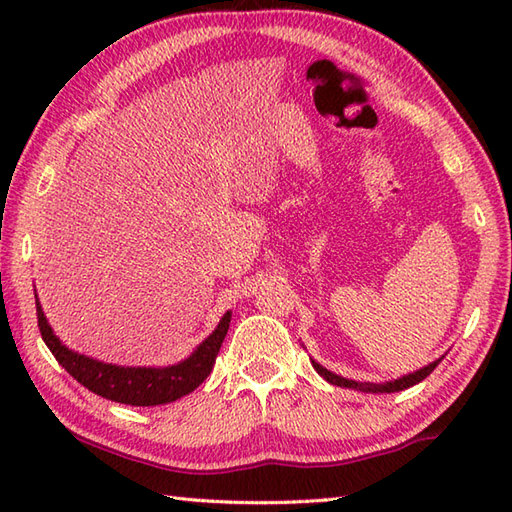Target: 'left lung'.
I'll use <instances>...</instances> for the list:
<instances>
[{"label": "left lung", "instance_id": "obj_1", "mask_svg": "<svg viewBox=\"0 0 512 512\" xmlns=\"http://www.w3.org/2000/svg\"><path fill=\"white\" fill-rule=\"evenodd\" d=\"M440 361H442V358H438V361L429 363L427 367L418 369V372L407 374V376H402V378H396V380H391V383H383V385H376V383H356V380H347V378H343V376L332 374L330 369H325V367L319 365L317 361H312V365H314V369H317V372H319L325 380H328V383H332V385L352 387V389H361V391H374V394H391V391H402V389H407V387L418 385L420 380L427 378V376L433 372V369L438 367Z\"/></svg>", "mask_w": 512, "mask_h": 512}]
</instances>
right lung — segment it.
Here are the masks:
<instances>
[{
	"mask_svg": "<svg viewBox=\"0 0 512 512\" xmlns=\"http://www.w3.org/2000/svg\"><path fill=\"white\" fill-rule=\"evenodd\" d=\"M35 303L41 339L48 345V350L57 358L59 365L65 367V372L79 380L83 387L94 391V394L132 407L167 405V402L178 400L191 394L193 389H198L206 380V376L211 374L217 352H220L222 341L228 332V323H231V312H226L209 339H204L198 345V350L189 358H184L178 365L121 367L112 363H101L96 361V358L68 350V347L54 336L46 317H43L39 299Z\"/></svg>",
	"mask_w": 512,
	"mask_h": 512,
	"instance_id": "right-lung-1",
	"label": "right lung"
}]
</instances>
